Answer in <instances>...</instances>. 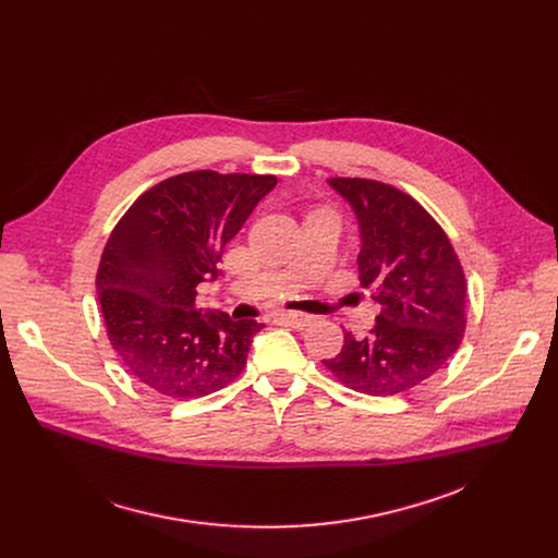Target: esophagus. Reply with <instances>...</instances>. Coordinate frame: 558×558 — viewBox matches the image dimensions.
<instances>
[{
	"label": "esophagus",
	"mask_w": 558,
	"mask_h": 558,
	"mask_svg": "<svg viewBox=\"0 0 558 558\" xmlns=\"http://www.w3.org/2000/svg\"><path fill=\"white\" fill-rule=\"evenodd\" d=\"M280 320L293 329H304L311 325L313 317L306 313H298V311H284V313H280Z\"/></svg>",
	"instance_id": "obj_1"
}]
</instances>
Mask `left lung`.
Here are the masks:
<instances>
[{
	"label": "left lung",
	"mask_w": 558,
	"mask_h": 558,
	"mask_svg": "<svg viewBox=\"0 0 558 558\" xmlns=\"http://www.w3.org/2000/svg\"><path fill=\"white\" fill-rule=\"evenodd\" d=\"M360 225V282L381 306L366 338L344 333L323 360L349 388L404 392L441 371L465 331V278L437 220L409 194L371 179H329Z\"/></svg>",
	"instance_id": "left-lung-1"
}]
</instances>
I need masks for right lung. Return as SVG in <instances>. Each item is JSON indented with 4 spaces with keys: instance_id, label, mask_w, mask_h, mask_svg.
Listing matches in <instances>:
<instances>
[{
    "instance_id": "right-lung-1",
    "label": "right lung",
    "mask_w": 558,
    "mask_h": 558,
    "mask_svg": "<svg viewBox=\"0 0 558 558\" xmlns=\"http://www.w3.org/2000/svg\"><path fill=\"white\" fill-rule=\"evenodd\" d=\"M278 179L185 172L141 194L112 229L97 271L108 340L123 366L172 400L203 397L243 373L256 320L198 308L225 245Z\"/></svg>"
}]
</instances>
